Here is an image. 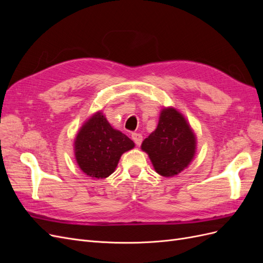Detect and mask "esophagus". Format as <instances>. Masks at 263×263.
Wrapping results in <instances>:
<instances>
[{
	"label": "esophagus",
	"mask_w": 263,
	"mask_h": 263,
	"mask_svg": "<svg viewBox=\"0 0 263 263\" xmlns=\"http://www.w3.org/2000/svg\"><path fill=\"white\" fill-rule=\"evenodd\" d=\"M132 138H133V140L135 141V144H136L137 146H140V145H141V142H142V136H141V134L133 133V134H132Z\"/></svg>",
	"instance_id": "obj_1"
}]
</instances>
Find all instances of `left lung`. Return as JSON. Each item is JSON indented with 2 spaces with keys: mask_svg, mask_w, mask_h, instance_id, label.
I'll use <instances>...</instances> for the list:
<instances>
[{
  "mask_svg": "<svg viewBox=\"0 0 263 263\" xmlns=\"http://www.w3.org/2000/svg\"><path fill=\"white\" fill-rule=\"evenodd\" d=\"M157 173L173 177L184 170L193 160L196 138L190 124L179 110L163 108L155 132L141 144Z\"/></svg>",
  "mask_w": 263,
  "mask_h": 263,
  "instance_id": "left-lung-1",
  "label": "left lung"
}]
</instances>
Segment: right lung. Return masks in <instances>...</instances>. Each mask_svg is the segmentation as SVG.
Here are the masks:
<instances>
[{"label":"right lung","mask_w":263,"mask_h":263,"mask_svg":"<svg viewBox=\"0 0 263 263\" xmlns=\"http://www.w3.org/2000/svg\"><path fill=\"white\" fill-rule=\"evenodd\" d=\"M134 147L132 139L114 129L102 112H97L77 134L74 156L86 176L104 179L115 171L122 155Z\"/></svg>","instance_id":"right-lung-1"}]
</instances>
